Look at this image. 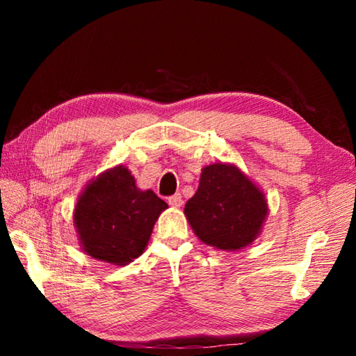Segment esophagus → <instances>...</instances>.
Returning <instances> with one entry per match:
<instances>
[{
  "instance_id": "esophagus-1",
  "label": "esophagus",
  "mask_w": 356,
  "mask_h": 356,
  "mask_svg": "<svg viewBox=\"0 0 356 356\" xmlns=\"http://www.w3.org/2000/svg\"><path fill=\"white\" fill-rule=\"evenodd\" d=\"M182 202H184V201H182V196H180L179 193H177V195L171 196L170 200H168V204H170V206L174 207V209H179L180 206H182Z\"/></svg>"
}]
</instances>
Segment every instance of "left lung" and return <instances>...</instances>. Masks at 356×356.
Wrapping results in <instances>:
<instances>
[{
	"label": "left lung",
	"instance_id": "1",
	"mask_svg": "<svg viewBox=\"0 0 356 356\" xmlns=\"http://www.w3.org/2000/svg\"><path fill=\"white\" fill-rule=\"evenodd\" d=\"M184 213L202 243L222 251L250 246L268 215L264 191L234 163L204 166Z\"/></svg>",
	"mask_w": 356,
	"mask_h": 356
}]
</instances>
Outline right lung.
<instances>
[{
    "label": "right lung",
    "mask_w": 356,
    "mask_h": 356,
    "mask_svg": "<svg viewBox=\"0 0 356 356\" xmlns=\"http://www.w3.org/2000/svg\"><path fill=\"white\" fill-rule=\"evenodd\" d=\"M168 204L136 186L127 166L118 165L89 180L74 210L81 250L97 261L129 265L140 257Z\"/></svg>",
    "instance_id": "obj_1"
}]
</instances>
